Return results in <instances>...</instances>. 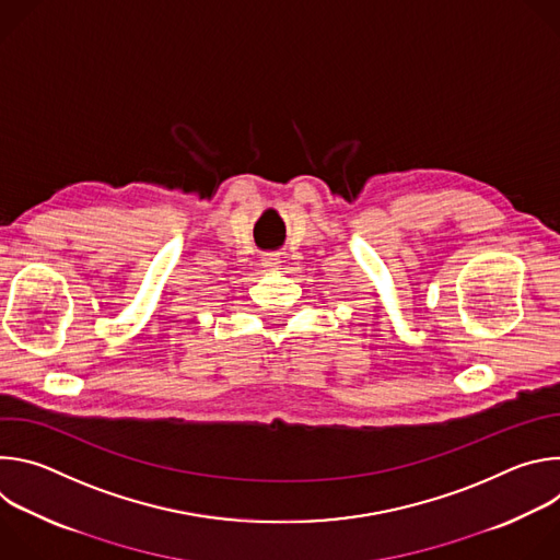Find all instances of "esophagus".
<instances>
[{"instance_id":"1","label":"esophagus","mask_w":560,"mask_h":560,"mask_svg":"<svg viewBox=\"0 0 560 560\" xmlns=\"http://www.w3.org/2000/svg\"><path fill=\"white\" fill-rule=\"evenodd\" d=\"M277 264H279V259H277V257H272V255L264 257V266H266V268H277Z\"/></svg>"}]
</instances>
